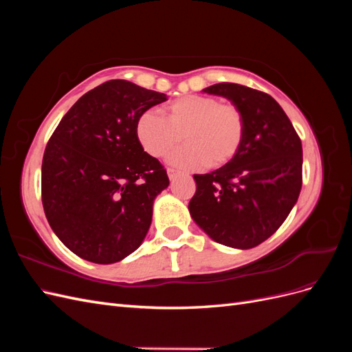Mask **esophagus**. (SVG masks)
I'll return each mask as SVG.
<instances>
[{
	"label": "esophagus",
	"mask_w": 352,
	"mask_h": 352,
	"mask_svg": "<svg viewBox=\"0 0 352 352\" xmlns=\"http://www.w3.org/2000/svg\"><path fill=\"white\" fill-rule=\"evenodd\" d=\"M167 175H168V179H170V180H175L180 173L177 172V170H175V168H168V170H167Z\"/></svg>",
	"instance_id": "esophagus-1"
}]
</instances>
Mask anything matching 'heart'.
Instances as JSON below:
<instances>
[{"label": "heart", "mask_w": 352, "mask_h": 352, "mask_svg": "<svg viewBox=\"0 0 352 352\" xmlns=\"http://www.w3.org/2000/svg\"><path fill=\"white\" fill-rule=\"evenodd\" d=\"M166 119L146 110L135 124L136 140L151 157L162 158L182 142L188 145L170 157L179 168H217L235 158L245 140V119L233 102L210 95H185L170 102Z\"/></svg>", "instance_id": "heart-1"}]
</instances>
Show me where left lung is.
I'll return each mask as SVG.
<instances>
[{
  "label": "left lung",
  "instance_id": "8db88e82",
  "mask_svg": "<svg viewBox=\"0 0 352 352\" xmlns=\"http://www.w3.org/2000/svg\"><path fill=\"white\" fill-rule=\"evenodd\" d=\"M204 92L238 105L245 119V140L230 163L194 175L190 217L216 242L250 250L280 228L300 197L301 140L269 94L229 82Z\"/></svg>",
  "mask_w": 352,
  "mask_h": 352
}]
</instances>
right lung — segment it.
Instances as JSON below:
<instances>
[{
    "instance_id": "add662e5",
    "label": "right lung",
    "mask_w": 352,
    "mask_h": 352,
    "mask_svg": "<svg viewBox=\"0 0 352 352\" xmlns=\"http://www.w3.org/2000/svg\"><path fill=\"white\" fill-rule=\"evenodd\" d=\"M166 94L114 79L65 114L42 158V206L51 229L78 257L111 264L146 236L166 168L136 140L138 117Z\"/></svg>"
}]
</instances>
